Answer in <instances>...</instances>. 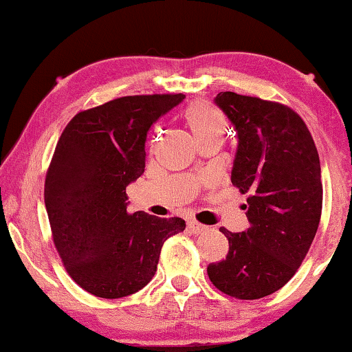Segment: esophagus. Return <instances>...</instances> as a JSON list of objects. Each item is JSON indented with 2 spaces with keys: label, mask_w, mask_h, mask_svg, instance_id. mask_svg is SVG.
<instances>
[{
  "label": "esophagus",
  "mask_w": 352,
  "mask_h": 352,
  "mask_svg": "<svg viewBox=\"0 0 352 352\" xmlns=\"http://www.w3.org/2000/svg\"><path fill=\"white\" fill-rule=\"evenodd\" d=\"M188 230L195 232V234H199V232H204L207 230V226L197 223L196 220H188Z\"/></svg>",
  "instance_id": "1"
}]
</instances>
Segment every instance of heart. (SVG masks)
Here are the masks:
<instances>
[{
    "instance_id": "b5f03b06",
    "label": "heart",
    "mask_w": 352,
    "mask_h": 352,
    "mask_svg": "<svg viewBox=\"0 0 352 352\" xmlns=\"http://www.w3.org/2000/svg\"><path fill=\"white\" fill-rule=\"evenodd\" d=\"M183 120L197 143L206 140H223L228 122L223 113L214 105L204 102L192 103L183 113Z\"/></svg>"
}]
</instances>
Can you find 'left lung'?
Instances as JSON below:
<instances>
[{"mask_svg":"<svg viewBox=\"0 0 352 352\" xmlns=\"http://www.w3.org/2000/svg\"><path fill=\"white\" fill-rule=\"evenodd\" d=\"M215 103L237 133L231 183L249 192L250 226L220 228L230 250L207 274L226 295L258 300L294 277L313 244L322 212L318 148L303 120L282 103L236 92H220Z\"/></svg>","mask_w":352,"mask_h":352,"instance_id":"obj_1","label":"left lung"}]
</instances>
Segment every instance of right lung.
I'll return each instance as SVG.
<instances>
[{
	"label": "right lung",
	"instance_id": "1",
	"mask_svg": "<svg viewBox=\"0 0 352 352\" xmlns=\"http://www.w3.org/2000/svg\"><path fill=\"white\" fill-rule=\"evenodd\" d=\"M183 94L127 96L81 111L58 138L44 182L52 239L89 294L122 298L153 279L162 244L185 220L127 212L126 188L145 172L151 126Z\"/></svg>",
	"mask_w": 352,
	"mask_h": 352
}]
</instances>
